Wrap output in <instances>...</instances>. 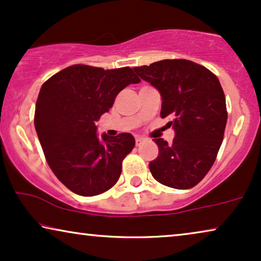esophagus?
Segmentation results:
<instances>
[{"label": "esophagus", "instance_id": "esophagus-1", "mask_svg": "<svg viewBox=\"0 0 261 261\" xmlns=\"http://www.w3.org/2000/svg\"><path fill=\"white\" fill-rule=\"evenodd\" d=\"M142 141H144V138H141V137L135 138V144H137V146H140Z\"/></svg>", "mask_w": 261, "mask_h": 261}]
</instances>
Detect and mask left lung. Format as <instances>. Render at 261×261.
Masks as SVG:
<instances>
[{"mask_svg":"<svg viewBox=\"0 0 261 261\" xmlns=\"http://www.w3.org/2000/svg\"><path fill=\"white\" fill-rule=\"evenodd\" d=\"M162 96L160 116L170 117L171 144L154 139L159 154L148 164L155 180L166 187L194 188L215 162L227 123L226 97L219 78L206 67L185 59H165L134 67Z\"/></svg>","mask_w":261,"mask_h":261,"instance_id":"left-lung-1","label":"left lung"}]
</instances>
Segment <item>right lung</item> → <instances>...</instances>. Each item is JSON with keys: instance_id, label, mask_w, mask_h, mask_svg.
Masks as SVG:
<instances>
[{"instance_id": "obj_1", "label": "right lung", "mask_w": 261, "mask_h": 261, "mask_svg": "<svg viewBox=\"0 0 261 261\" xmlns=\"http://www.w3.org/2000/svg\"><path fill=\"white\" fill-rule=\"evenodd\" d=\"M139 82L130 67L72 65L42 84L35 130L53 173L74 194L99 195L119 180L122 160L134 148L135 139L129 133L98 137L96 122L121 90Z\"/></svg>"}]
</instances>
